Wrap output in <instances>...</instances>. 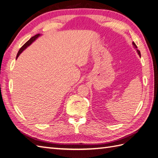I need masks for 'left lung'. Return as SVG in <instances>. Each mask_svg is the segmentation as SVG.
Instances as JSON below:
<instances>
[{
    "instance_id": "8db88e82",
    "label": "left lung",
    "mask_w": 158,
    "mask_h": 158,
    "mask_svg": "<svg viewBox=\"0 0 158 158\" xmlns=\"http://www.w3.org/2000/svg\"><path fill=\"white\" fill-rule=\"evenodd\" d=\"M132 44L134 45V46H135V48H137V46H136V45L135 44V42H132ZM137 51H138V54H139V55L140 56L141 55H140V51H138V49H137Z\"/></svg>"
}]
</instances>
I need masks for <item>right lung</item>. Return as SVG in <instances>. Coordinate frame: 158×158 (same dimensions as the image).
<instances>
[{"label":"right lung","instance_id":"obj_1","mask_svg":"<svg viewBox=\"0 0 158 158\" xmlns=\"http://www.w3.org/2000/svg\"><path fill=\"white\" fill-rule=\"evenodd\" d=\"M40 35V34H37V35H34L33 37H32L31 38H30V39L29 40H28V41L26 43V44L21 47V48L20 49V50H19V51H18V54H17V56H16V59L18 58V56L20 55L21 52H22L23 50H24L27 46H29V45L31 44V43H32L33 41L35 40V39H37V38L38 37H39Z\"/></svg>","mask_w":158,"mask_h":158}]
</instances>
